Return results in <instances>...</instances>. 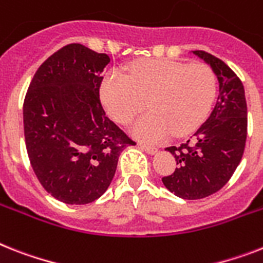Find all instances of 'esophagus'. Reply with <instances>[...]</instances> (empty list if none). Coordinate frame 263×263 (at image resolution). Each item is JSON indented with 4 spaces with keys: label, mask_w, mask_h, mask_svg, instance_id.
I'll return each mask as SVG.
<instances>
[{
    "label": "esophagus",
    "mask_w": 263,
    "mask_h": 263,
    "mask_svg": "<svg viewBox=\"0 0 263 263\" xmlns=\"http://www.w3.org/2000/svg\"><path fill=\"white\" fill-rule=\"evenodd\" d=\"M140 148H142L143 151H146L147 154H151V155H154V154H157V153H158V148H157V147L147 146V144H140Z\"/></svg>",
    "instance_id": "1"
}]
</instances>
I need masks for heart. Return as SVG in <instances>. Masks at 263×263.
<instances>
[{
    "label": "heart",
    "mask_w": 263,
    "mask_h": 263,
    "mask_svg": "<svg viewBox=\"0 0 263 263\" xmlns=\"http://www.w3.org/2000/svg\"><path fill=\"white\" fill-rule=\"evenodd\" d=\"M217 93L216 74L204 63L157 59L132 66L125 74H106L100 97L112 120L134 125V135L144 142H159L196 131L205 121Z\"/></svg>",
    "instance_id": "b5f03b06"
}]
</instances>
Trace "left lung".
I'll return each mask as SVG.
<instances>
[{"mask_svg": "<svg viewBox=\"0 0 263 263\" xmlns=\"http://www.w3.org/2000/svg\"><path fill=\"white\" fill-rule=\"evenodd\" d=\"M211 65L219 80V97L208 120L192 140L166 150L174 155L178 167L162 182L185 200H198L216 193L236 170L247 138V104L239 77L221 59L205 51H193Z\"/></svg>", "mask_w": 263, "mask_h": 263, "instance_id": "obj_1", "label": "left lung"}]
</instances>
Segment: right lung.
<instances>
[{"mask_svg":"<svg viewBox=\"0 0 263 263\" xmlns=\"http://www.w3.org/2000/svg\"><path fill=\"white\" fill-rule=\"evenodd\" d=\"M110 59L72 43L43 62L25 95L27 153L42 186L66 204L101 197L121 151L135 144L105 116L102 71Z\"/></svg>","mask_w":263,"mask_h":263,"instance_id":"1","label":"right lung"}]
</instances>
